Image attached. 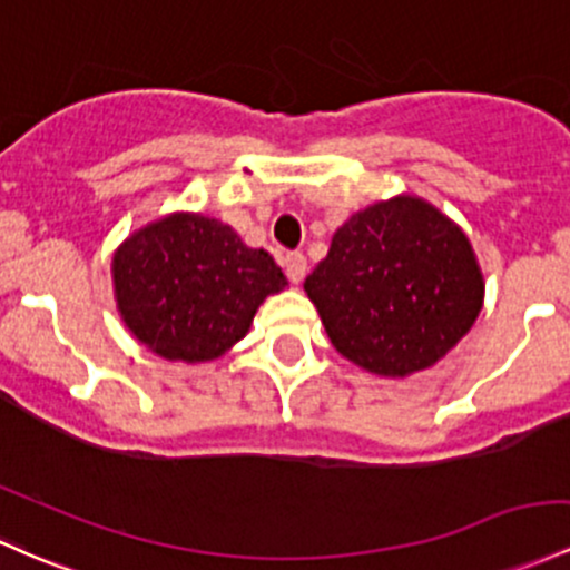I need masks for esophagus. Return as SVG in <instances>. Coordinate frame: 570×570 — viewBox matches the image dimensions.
<instances>
[{
	"label": "esophagus",
	"instance_id": "obj_1",
	"mask_svg": "<svg viewBox=\"0 0 570 570\" xmlns=\"http://www.w3.org/2000/svg\"><path fill=\"white\" fill-rule=\"evenodd\" d=\"M284 267H286V278L292 281V284H299V281L305 278V271H308V262H305L303 254H286L284 259Z\"/></svg>",
	"mask_w": 570,
	"mask_h": 570
}]
</instances>
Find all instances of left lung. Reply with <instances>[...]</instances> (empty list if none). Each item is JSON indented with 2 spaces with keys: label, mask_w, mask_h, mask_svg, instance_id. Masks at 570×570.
Here are the masks:
<instances>
[{
  "label": "left lung",
  "mask_w": 570,
  "mask_h": 570,
  "mask_svg": "<svg viewBox=\"0 0 570 570\" xmlns=\"http://www.w3.org/2000/svg\"><path fill=\"white\" fill-rule=\"evenodd\" d=\"M303 289L337 354L381 379L433 367L484 305L468 235L416 194L348 216Z\"/></svg>",
  "instance_id": "1"
}]
</instances>
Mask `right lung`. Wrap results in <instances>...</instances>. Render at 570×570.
I'll use <instances>...</instances> for the list:
<instances>
[{
	"label": "right lung",
	"mask_w": 570,
	"mask_h": 570,
	"mask_svg": "<svg viewBox=\"0 0 570 570\" xmlns=\"http://www.w3.org/2000/svg\"><path fill=\"white\" fill-rule=\"evenodd\" d=\"M112 295L124 327L170 362L218 360L252 330L286 275L218 218L175 210L135 229L112 254Z\"/></svg>",
	"instance_id": "right-lung-1"
}]
</instances>
